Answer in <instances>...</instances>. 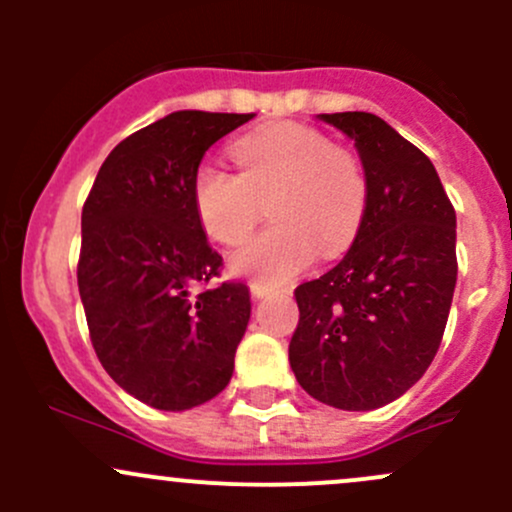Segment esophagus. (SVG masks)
I'll return each instance as SVG.
<instances>
[{
    "mask_svg": "<svg viewBox=\"0 0 512 512\" xmlns=\"http://www.w3.org/2000/svg\"><path fill=\"white\" fill-rule=\"evenodd\" d=\"M270 292H275V287H272V285H265V282H250V294L255 299L267 297Z\"/></svg>",
    "mask_w": 512,
    "mask_h": 512,
    "instance_id": "obj_1",
    "label": "esophagus"
}]
</instances>
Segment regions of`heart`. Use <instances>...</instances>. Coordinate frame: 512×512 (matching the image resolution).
Here are the masks:
<instances>
[{
	"label": "heart",
	"instance_id": "1",
	"mask_svg": "<svg viewBox=\"0 0 512 512\" xmlns=\"http://www.w3.org/2000/svg\"><path fill=\"white\" fill-rule=\"evenodd\" d=\"M237 173L203 163L193 178V208L210 240L235 247L270 210L272 225L232 255L235 275L280 285L352 247L369 203L361 158L304 123H272L232 146Z\"/></svg>",
	"mask_w": 512,
	"mask_h": 512
}]
</instances>
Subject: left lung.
<instances>
[{"label":"left lung","instance_id":"1","mask_svg":"<svg viewBox=\"0 0 512 512\" xmlns=\"http://www.w3.org/2000/svg\"><path fill=\"white\" fill-rule=\"evenodd\" d=\"M354 138L369 180L359 235L344 260L294 289L289 364L322 404L371 411L431 366L456 289V210L436 168L374 113H322Z\"/></svg>","mask_w":512,"mask_h":512}]
</instances>
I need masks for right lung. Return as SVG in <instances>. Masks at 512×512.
Listing matches in <instances>:
<instances>
[{
	"instance_id": "1",
	"label": "right lung",
	"mask_w": 512,
	"mask_h": 512,
	"mask_svg": "<svg viewBox=\"0 0 512 512\" xmlns=\"http://www.w3.org/2000/svg\"><path fill=\"white\" fill-rule=\"evenodd\" d=\"M255 113L175 111L123 138L81 213L76 277L98 361L143 404L185 411L230 384L250 322L242 282L220 277L193 208L205 151Z\"/></svg>"
}]
</instances>
